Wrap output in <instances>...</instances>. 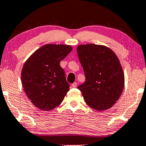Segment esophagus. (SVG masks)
I'll list each match as a JSON object with an SVG mask.
<instances>
[{
  "mask_svg": "<svg viewBox=\"0 0 146 146\" xmlns=\"http://www.w3.org/2000/svg\"><path fill=\"white\" fill-rule=\"evenodd\" d=\"M72 86L73 88H76V86H77V83H76V82L73 83V84H72Z\"/></svg>",
  "mask_w": 146,
  "mask_h": 146,
  "instance_id": "obj_1",
  "label": "esophagus"
}]
</instances>
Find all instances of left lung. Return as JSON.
I'll return each instance as SVG.
<instances>
[{
  "label": "left lung",
  "mask_w": 146,
  "mask_h": 146,
  "mask_svg": "<svg viewBox=\"0 0 146 146\" xmlns=\"http://www.w3.org/2000/svg\"><path fill=\"white\" fill-rule=\"evenodd\" d=\"M79 59L86 76L78 86L86 103L92 109H110L121 95L125 76L116 55L106 46L93 44L77 46Z\"/></svg>",
  "instance_id": "8db88e82"
}]
</instances>
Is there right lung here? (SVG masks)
I'll return each mask as SVG.
<instances>
[{
	"instance_id": "obj_1",
	"label": "right lung",
	"mask_w": 146,
	"mask_h": 146,
	"mask_svg": "<svg viewBox=\"0 0 146 146\" xmlns=\"http://www.w3.org/2000/svg\"><path fill=\"white\" fill-rule=\"evenodd\" d=\"M72 50L71 46L46 44L26 60L21 81L26 95L35 106L50 111L59 106L70 88L60 62Z\"/></svg>"
}]
</instances>
